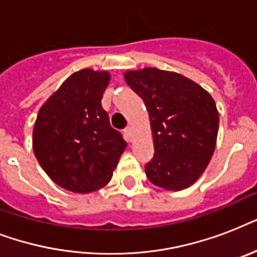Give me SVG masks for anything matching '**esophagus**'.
I'll return each mask as SVG.
<instances>
[{"label": "esophagus", "mask_w": 257, "mask_h": 257, "mask_svg": "<svg viewBox=\"0 0 257 257\" xmlns=\"http://www.w3.org/2000/svg\"><path fill=\"white\" fill-rule=\"evenodd\" d=\"M132 133H133L132 126H128V128H125V135H126V137H128L129 140H132Z\"/></svg>", "instance_id": "1"}]
</instances>
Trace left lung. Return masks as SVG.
I'll return each mask as SVG.
<instances>
[{"instance_id": "1", "label": "left lung", "mask_w": 257, "mask_h": 257, "mask_svg": "<svg viewBox=\"0 0 257 257\" xmlns=\"http://www.w3.org/2000/svg\"><path fill=\"white\" fill-rule=\"evenodd\" d=\"M125 81L144 100L155 156L145 165L149 181L167 191L195 184L215 152L219 112L204 88L176 72L128 70Z\"/></svg>"}]
</instances>
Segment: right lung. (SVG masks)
<instances>
[{
	"label": "right lung",
	"instance_id": "right-lung-1",
	"mask_svg": "<svg viewBox=\"0 0 257 257\" xmlns=\"http://www.w3.org/2000/svg\"><path fill=\"white\" fill-rule=\"evenodd\" d=\"M109 81L106 70L74 72L40 108L34 155L46 175L66 191L89 193L105 187L126 148L101 106Z\"/></svg>",
	"mask_w": 257,
	"mask_h": 257
}]
</instances>
